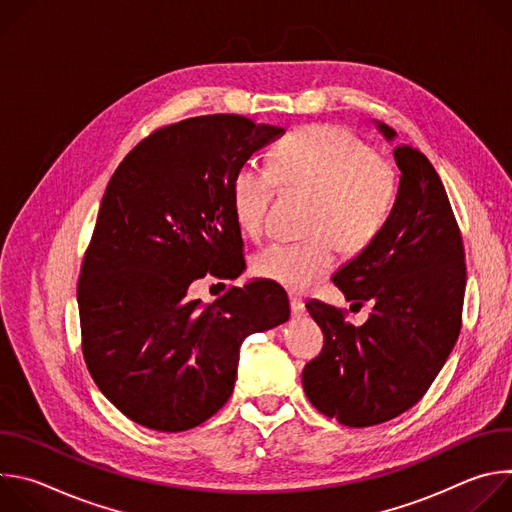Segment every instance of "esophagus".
I'll list each match as a JSON object with an SVG mask.
<instances>
[{
  "label": "esophagus",
  "instance_id": "obj_1",
  "mask_svg": "<svg viewBox=\"0 0 512 512\" xmlns=\"http://www.w3.org/2000/svg\"><path fill=\"white\" fill-rule=\"evenodd\" d=\"M289 306H291V314H294L296 318L304 316V312H306L304 300H300L298 296H289Z\"/></svg>",
  "mask_w": 512,
  "mask_h": 512
}]
</instances>
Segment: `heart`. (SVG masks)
<instances>
[{
    "mask_svg": "<svg viewBox=\"0 0 512 512\" xmlns=\"http://www.w3.org/2000/svg\"><path fill=\"white\" fill-rule=\"evenodd\" d=\"M314 194L310 241L271 243L255 259L257 275L289 291H302L336 265V245L360 253L383 231L395 200V170L356 133L338 125H312L283 137L269 166L245 162L231 180L237 225L259 237L277 188Z\"/></svg>",
    "mask_w": 512,
    "mask_h": 512,
    "instance_id": "obj_1",
    "label": "heart"
}]
</instances>
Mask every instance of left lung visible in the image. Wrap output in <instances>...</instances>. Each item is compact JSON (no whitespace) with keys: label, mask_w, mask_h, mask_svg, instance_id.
<instances>
[{"label":"left lung","mask_w":512,"mask_h":512,"mask_svg":"<svg viewBox=\"0 0 512 512\" xmlns=\"http://www.w3.org/2000/svg\"><path fill=\"white\" fill-rule=\"evenodd\" d=\"M391 141L397 133L377 123ZM401 170L393 210L379 237L346 263L334 285L352 306L371 304L362 326L312 300L322 352L302 383L310 403L348 427L389 421L413 407L446 364L462 328L466 261L460 227L431 162L397 145Z\"/></svg>","instance_id":"obj_1"}]
</instances>
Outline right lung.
I'll return each instance as SVG.
<instances>
[{
  "label": "right lung",
  "mask_w": 512,
  "mask_h": 512,
  "mask_svg": "<svg viewBox=\"0 0 512 512\" xmlns=\"http://www.w3.org/2000/svg\"><path fill=\"white\" fill-rule=\"evenodd\" d=\"M283 129L202 115L141 139L111 176L77 285L83 356L101 393L131 421L184 431L221 409L243 340L289 318L283 287L251 281L202 306L208 271L245 269L231 180Z\"/></svg>",
  "instance_id": "1"
}]
</instances>
